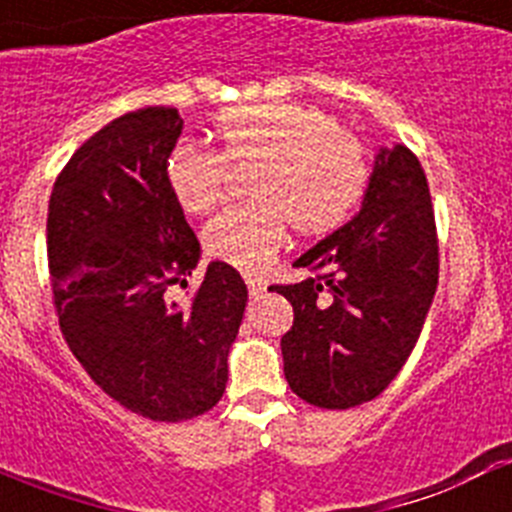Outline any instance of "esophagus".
<instances>
[{
    "mask_svg": "<svg viewBox=\"0 0 512 512\" xmlns=\"http://www.w3.org/2000/svg\"><path fill=\"white\" fill-rule=\"evenodd\" d=\"M246 284H248V292H251V297H261L266 292V282H264V279L246 277Z\"/></svg>",
    "mask_w": 512,
    "mask_h": 512,
    "instance_id": "34e87169",
    "label": "esophagus"
}]
</instances>
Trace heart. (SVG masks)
Returning <instances> with one entry per match:
<instances>
[{"instance_id": "1", "label": "heart", "mask_w": 512, "mask_h": 512, "mask_svg": "<svg viewBox=\"0 0 512 512\" xmlns=\"http://www.w3.org/2000/svg\"><path fill=\"white\" fill-rule=\"evenodd\" d=\"M215 148L182 143L166 161V179L189 215H205L225 197L230 169L248 174L251 202L215 215L202 230L212 259L259 274L284 243V228L323 238L354 217L372 184V161L359 135L328 112L295 102L228 107L215 117Z\"/></svg>"}]
</instances>
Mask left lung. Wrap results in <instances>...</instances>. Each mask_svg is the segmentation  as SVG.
<instances>
[{
	"mask_svg": "<svg viewBox=\"0 0 512 512\" xmlns=\"http://www.w3.org/2000/svg\"><path fill=\"white\" fill-rule=\"evenodd\" d=\"M295 266L312 277L269 287L295 310L282 336L292 392L328 410L382 395L418 343L438 284L436 217L418 156L382 148L359 215Z\"/></svg>",
	"mask_w": 512,
	"mask_h": 512,
	"instance_id": "1",
	"label": "left lung"
}]
</instances>
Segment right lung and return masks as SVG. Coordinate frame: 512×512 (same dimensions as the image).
Masks as SVG:
<instances>
[{
  "label": "right lung",
  "instance_id": "add662e5",
  "mask_svg": "<svg viewBox=\"0 0 512 512\" xmlns=\"http://www.w3.org/2000/svg\"><path fill=\"white\" fill-rule=\"evenodd\" d=\"M174 107L104 125L69 158L48 202V269L58 325L89 377L130 413L179 423L215 408L248 289L212 261L184 305L169 287L200 241L166 179L182 135Z\"/></svg>",
  "mask_w": 512,
  "mask_h": 512
}]
</instances>
